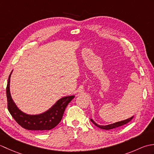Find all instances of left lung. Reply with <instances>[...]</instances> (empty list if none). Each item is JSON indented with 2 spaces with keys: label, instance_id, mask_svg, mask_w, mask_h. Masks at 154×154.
<instances>
[{
  "label": "left lung",
  "instance_id": "obj_1",
  "mask_svg": "<svg viewBox=\"0 0 154 154\" xmlns=\"http://www.w3.org/2000/svg\"><path fill=\"white\" fill-rule=\"evenodd\" d=\"M133 117H134V116H132L131 118H129V119H126V120H122V121H120V122H117L111 124H109V125H105V126L99 125V124H97L96 122H94V121L93 120H92V119H91V122H92L96 126L100 128H101V129H104V130H110V129L115 128H117V127L123 126V125H124V124L128 123V122H130V121L132 120V119H133Z\"/></svg>",
  "mask_w": 154,
  "mask_h": 154
}]
</instances>
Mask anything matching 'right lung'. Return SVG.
I'll use <instances>...</instances> for the list:
<instances>
[{
    "mask_svg": "<svg viewBox=\"0 0 154 154\" xmlns=\"http://www.w3.org/2000/svg\"><path fill=\"white\" fill-rule=\"evenodd\" d=\"M12 72L9 75L7 87H6V97H7L8 109L13 119L20 126L24 128V129L29 130H37L38 132H42L55 128L60 122L65 108L75 96L72 95L61 98L50 109L42 114H35V115L26 114L18 109L12 99L10 92V82H11Z\"/></svg>",
    "mask_w": 154,
    "mask_h": 154,
    "instance_id": "add662e5",
    "label": "right lung"
}]
</instances>
